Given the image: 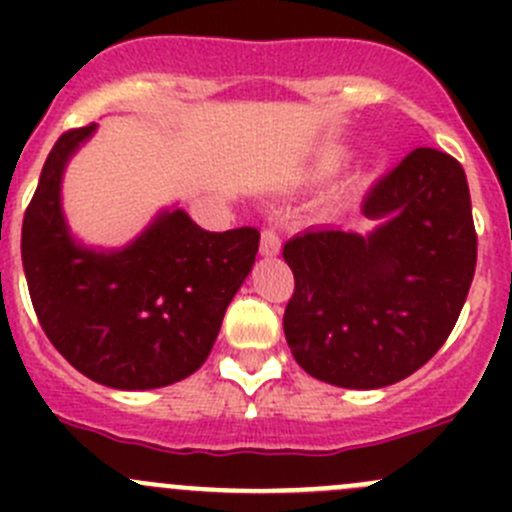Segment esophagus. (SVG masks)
<instances>
[{
    "mask_svg": "<svg viewBox=\"0 0 512 512\" xmlns=\"http://www.w3.org/2000/svg\"><path fill=\"white\" fill-rule=\"evenodd\" d=\"M280 247H282V240H280V235H277L275 227H265V230H262V235H260V252H262V255H267V257L277 255V252H280Z\"/></svg>",
    "mask_w": 512,
    "mask_h": 512,
    "instance_id": "obj_1",
    "label": "esophagus"
}]
</instances>
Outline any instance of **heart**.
Returning a JSON list of instances; mask_svg holds the SVG:
<instances>
[{
    "instance_id": "obj_1",
    "label": "heart",
    "mask_w": 512,
    "mask_h": 512,
    "mask_svg": "<svg viewBox=\"0 0 512 512\" xmlns=\"http://www.w3.org/2000/svg\"><path fill=\"white\" fill-rule=\"evenodd\" d=\"M342 163H344V153H329V156H324L322 163H319V170H322V173H334Z\"/></svg>"
}]
</instances>
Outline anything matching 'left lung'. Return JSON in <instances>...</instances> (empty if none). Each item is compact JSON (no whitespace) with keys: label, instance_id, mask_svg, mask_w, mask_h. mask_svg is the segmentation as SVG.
<instances>
[{"label":"left lung","instance_id":"8db88e82","mask_svg":"<svg viewBox=\"0 0 512 512\" xmlns=\"http://www.w3.org/2000/svg\"><path fill=\"white\" fill-rule=\"evenodd\" d=\"M369 235L314 227L282 257L294 275L285 337L309 376L381 389L421 369L456 327L478 237L461 163L416 148L366 193Z\"/></svg>","mask_w":512,"mask_h":512}]
</instances>
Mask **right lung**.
Instances as JSON below:
<instances>
[{
  "instance_id": "obj_1",
  "label": "right lung",
  "mask_w": 512,
  "mask_h": 512,
  "mask_svg": "<svg viewBox=\"0 0 512 512\" xmlns=\"http://www.w3.org/2000/svg\"><path fill=\"white\" fill-rule=\"evenodd\" d=\"M96 123L61 133L24 213L29 297L56 352L111 389L175 384L203 366L225 309L255 265L260 232H208L183 210L118 252L76 245L61 213V173Z\"/></svg>"
}]
</instances>
